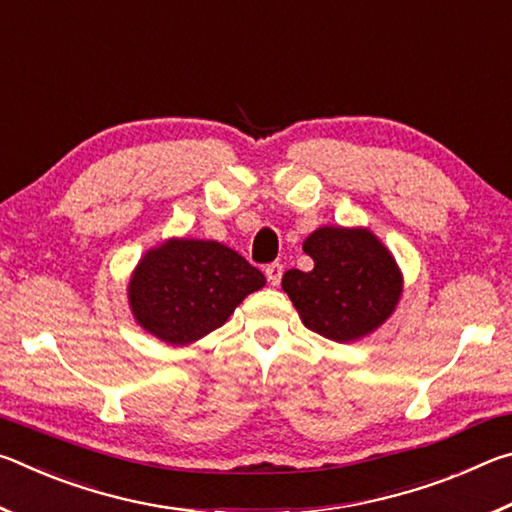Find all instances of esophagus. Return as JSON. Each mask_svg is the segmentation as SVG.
<instances>
[{"mask_svg": "<svg viewBox=\"0 0 512 512\" xmlns=\"http://www.w3.org/2000/svg\"><path fill=\"white\" fill-rule=\"evenodd\" d=\"M264 273H266V280L271 282L273 287H277V284H280V280H282L284 266H282L280 262H271V264H268V266L264 268Z\"/></svg>", "mask_w": 512, "mask_h": 512, "instance_id": "1", "label": "esophagus"}]
</instances>
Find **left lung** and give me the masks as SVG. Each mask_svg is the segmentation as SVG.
<instances>
[{"instance_id": "left-lung-1", "label": "left lung", "mask_w": 512, "mask_h": 512, "mask_svg": "<svg viewBox=\"0 0 512 512\" xmlns=\"http://www.w3.org/2000/svg\"><path fill=\"white\" fill-rule=\"evenodd\" d=\"M311 271L291 268L282 289L307 329L329 341L361 339L391 316L402 277L391 253L368 230L320 228L305 241Z\"/></svg>"}]
</instances>
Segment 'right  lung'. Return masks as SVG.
<instances>
[{
  "label": "right lung",
  "instance_id": "1",
  "mask_svg": "<svg viewBox=\"0 0 512 512\" xmlns=\"http://www.w3.org/2000/svg\"><path fill=\"white\" fill-rule=\"evenodd\" d=\"M266 277L219 241L171 239L146 253L131 280V307L158 339L185 345L221 327Z\"/></svg>",
  "mask_w": 512,
  "mask_h": 512
}]
</instances>
